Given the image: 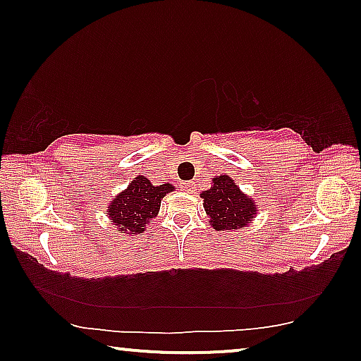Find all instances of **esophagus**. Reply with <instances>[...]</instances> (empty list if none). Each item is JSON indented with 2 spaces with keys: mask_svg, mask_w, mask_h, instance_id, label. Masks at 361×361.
Instances as JSON below:
<instances>
[{
  "mask_svg": "<svg viewBox=\"0 0 361 361\" xmlns=\"http://www.w3.org/2000/svg\"><path fill=\"white\" fill-rule=\"evenodd\" d=\"M181 189H183V191H186V192H191L195 189V185L192 181H185V183H181Z\"/></svg>",
  "mask_w": 361,
  "mask_h": 361,
  "instance_id": "esophagus-1",
  "label": "esophagus"
}]
</instances>
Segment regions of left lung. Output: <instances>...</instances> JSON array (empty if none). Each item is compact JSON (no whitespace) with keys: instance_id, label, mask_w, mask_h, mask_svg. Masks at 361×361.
I'll return each instance as SVG.
<instances>
[{"instance_id":"obj_1","label":"left lung","mask_w":361,"mask_h":361,"mask_svg":"<svg viewBox=\"0 0 361 361\" xmlns=\"http://www.w3.org/2000/svg\"><path fill=\"white\" fill-rule=\"evenodd\" d=\"M205 213L210 226L216 231H235L247 228L258 213V205L252 195L237 186L229 175H219L212 180V188L202 191Z\"/></svg>"}]
</instances>
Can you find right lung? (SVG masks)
<instances>
[{"mask_svg":"<svg viewBox=\"0 0 361 361\" xmlns=\"http://www.w3.org/2000/svg\"><path fill=\"white\" fill-rule=\"evenodd\" d=\"M173 189L175 186L172 183L156 186L143 175H138L124 191L116 194V197L108 205L106 215L111 219L114 228L124 234H142L151 219L157 216L161 200Z\"/></svg>","mask_w":361,"mask_h":361,"instance_id":"1","label":"right lung"}]
</instances>
